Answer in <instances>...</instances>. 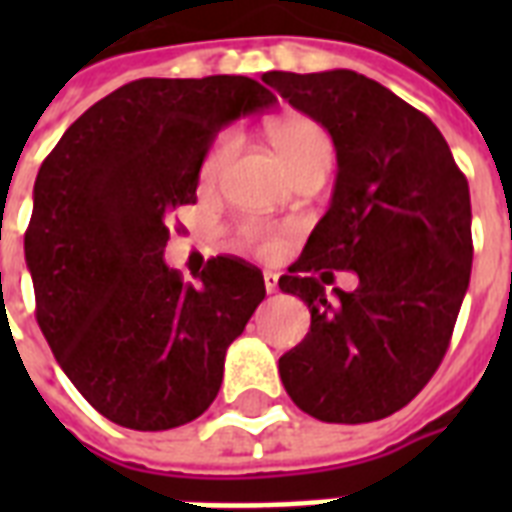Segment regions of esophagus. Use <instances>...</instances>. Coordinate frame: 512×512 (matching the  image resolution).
I'll return each mask as SVG.
<instances>
[{
	"mask_svg": "<svg viewBox=\"0 0 512 512\" xmlns=\"http://www.w3.org/2000/svg\"><path fill=\"white\" fill-rule=\"evenodd\" d=\"M263 281H265V292H268V295H276V292H279V276H276V273L265 271Z\"/></svg>",
	"mask_w": 512,
	"mask_h": 512,
	"instance_id": "esophagus-1",
	"label": "esophagus"
}]
</instances>
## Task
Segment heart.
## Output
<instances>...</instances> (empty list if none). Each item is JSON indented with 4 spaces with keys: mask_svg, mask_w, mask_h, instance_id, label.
<instances>
[{
    "mask_svg": "<svg viewBox=\"0 0 512 512\" xmlns=\"http://www.w3.org/2000/svg\"><path fill=\"white\" fill-rule=\"evenodd\" d=\"M268 138H271V146L276 148V154L292 175H300L311 167H329L332 164V140H329L327 130L308 116L276 119V122L268 124ZM239 140L236 130H225L217 135L215 143L204 154V162H201V185L217 183L225 164L231 162L233 154H236ZM241 239L247 241L249 247H255L260 255H273L284 244V233L263 228V225H247L241 231Z\"/></svg>",
    "mask_w": 512,
    "mask_h": 512,
    "instance_id": "1",
    "label": "heart"
}]
</instances>
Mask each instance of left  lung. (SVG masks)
<instances>
[{"instance_id":"left-lung-1","label":"left lung","mask_w":512,"mask_h":512,"mask_svg":"<svg viewBox=\"0 0 512 512\" xmlns=\"http://www.w3.org/2000/svg\"><path fill=\"white\" fill-rule=\"evenodd\" d=\"M289 106L332 135L337 180L281 292L311 332L279 358L289 398L321 422H374L420 393L441 364L470 284L468 180L428 116L364 74L268 71ZM332 270L359 287L327 301Z\"/></svg>"}]
</instances>
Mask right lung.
Wrapping results in <instances>:
<instances>
[{
    "instance_id": "add662e5",
    "label": "right lung",
    "mask_w": 512,
    "mask_h": 512,
    "mask_svg": "<svg viewBox=\"0 0 512 512\" xmlns=\"http://www.w3.org/2000/svg\"><path fill=\"white\" fill-rule=\"evenodd\" d=\"M273 103L249 76L138 79L87 108L36 175V321L76 390L122 428L170 430L207 412L225 350L263 303L252 265L215 257L191 287L164 247L217 132Z\"/></svg>"
}]
</instances>
